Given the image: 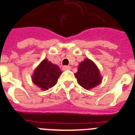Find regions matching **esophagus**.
<instances>
[{"label":"esophagus","mask_w":135,"mask_h":135,"mask_svg":"<svg viewBox=\"0 0 135 135\" xmlns=\"http://www.w3.org/2000/svg\"><path fill=\"white\" fill-rule=\"evenodd\" d=\"M71 69V66H64L63 67H62V69L64 70V71H66V70H70Z\"/></svg>","instance_id":"34e87169"}]
</instances>
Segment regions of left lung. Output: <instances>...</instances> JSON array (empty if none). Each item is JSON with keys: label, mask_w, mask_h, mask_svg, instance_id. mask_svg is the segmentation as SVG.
<instances>
[{"label": "left lung", "mask_w": 135, "mask_h": 135, "mask_svg": "<svg viewBox=\"0 0 135 135\" xmlns=\"http://www.w3.org/2000/svg\"><path fill=\"white\" fill-rule=\"evenodd\" d=\"M78 84L86 90H91L100 84L102 80L99 69L94 61L86 58L78 65L75 74Z\"/></svg>", "instance_id": "8db88e82"}]
</instances>
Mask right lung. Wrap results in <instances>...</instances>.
Masks as SVG:
<instances>
[{
	"instance_id": "obj_1",
	"label": "right lung",
	"mask_w": 135,
	"mask_h": 135,
	"mask_svg": "<svg viewBox=\"0 0 135 135\" xmlns=\"http://www.w3.org/2000/svg\"><path fill=\"white\" fill-rule=\"evenodd\" d=\"M62 74L56 64L44 59L35 69L31 79L33 83L42 90H47L56 85L58 78Z\"/></svg>"
}]
</instances>
